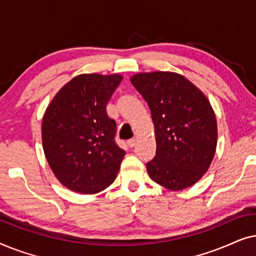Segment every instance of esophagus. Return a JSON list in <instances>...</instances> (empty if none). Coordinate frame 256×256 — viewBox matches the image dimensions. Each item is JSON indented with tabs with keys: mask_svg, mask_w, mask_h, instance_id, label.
Wrapping results in <instances>:
<instances>
[{
	"mask_svg": "<svg viewBox=\"0 0 256 256\" xmlns=\"http://www.w3.org/2000/svg\"><path fill=\"white\" fill-rule=\"evenodd\" d=\"M127 144L128 146H130V148H132L136 144V140L135 138H132V140H128L127 141Z\"/></svg>",
	"mask_w": 256,
	"mask_h": 256,
	"instance_id": "obj_1",
	"label": "esophagus"
}]
</instances>
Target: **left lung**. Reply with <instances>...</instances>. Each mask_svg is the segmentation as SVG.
Here are the masks:
<instances>
[{"label": "left lung", "mask_w": 256, "mask_h": 256, "mask_svg": "<svg viewBox=\"0 0 256 256\" xmlns=\"http://www.w3.org/2000/svg\"><path fill=\"white\" fill-rule=\"evenodd\" d=\"M130 82L144 98L155 127L156 156L149 177L171 191L190 188L211 166L218 141L214 110L204 93L180 73H136Z\"/></svg>", "instance_id": "left-lung-1"}]
</instances>
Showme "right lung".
Returning <instances> with one entry per match:
<instances>
[{"mask_svg":"<svg viewBox=\"0 0 256 256\" xmlns=\"http://www.w3.org/2000/svg\"><path fill=\"white\" fill-rule=\"evenodd\" d=\"M122 76L85 73L65 84L48 104L42 142L62 185L82 194L101 192L115 180L126 152L114 141L116 124L106 106Z\"/></svg>","mask_w":256,"mask_h":256,"instance_id":"obj_1","label":"right lung"}]
</instances>
